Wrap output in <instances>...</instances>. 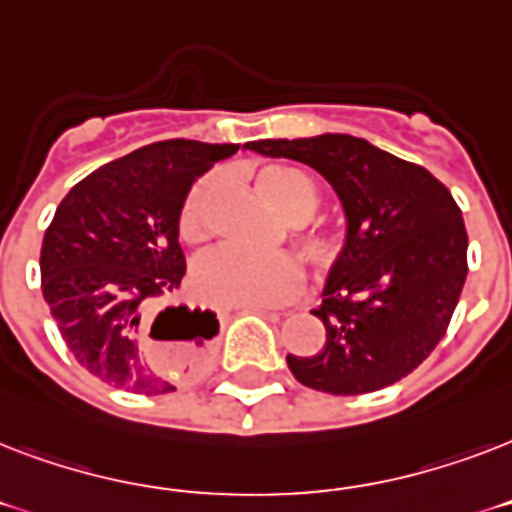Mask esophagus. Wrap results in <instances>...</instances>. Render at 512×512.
Masks as SVG:
<instances>
[{
    "mask_svg": "<svg viewBox=\"0 0 512 512\" xmlns=\"http://www.w3.org/2000/svg\"><path fill=\"white\" fill-rule=\"evenodd\" d=\"M241 311L244 313H284L287 308H281V305H244Z\"/></svg>",
    "mask_w": 512,
    "mask_h": 512,
    "instance_id": "34e87169",
    "label": "esophagus"
}]
</instances>
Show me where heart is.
I'll return each mask as SVG.
<instances>
[{"label":"heart","mask_w":512,"mask_h":512,"mask_svg":"<svg viewBox=\"0 0 512 512\" xmlns=\"http://www.w3.org/2000/svg\"><path fill=\"white\" fill-rule=\"evenodd\" d=\"M217 188L215 177H204L185 196L177 233L185 244L204 239V212ZM263 199L289 223H303L319 209V188L311 177L292 167H265L257 175ZM292 244L313 271L327 273L345 260L348 239L337 225L313 223L292 233ZM300 284V265L289 255H249L241 249H215L193 265L191 287L199 300L212 305H268L289 297Z\"/></svg>","instance_id":"b5f03b06"}]
</instances>
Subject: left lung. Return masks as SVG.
Masks as SVG:
<instances>
[{"mask_svg": "<svg viewBox=\"0 0 512 512\" xmlns=\"http://www.w3.org/2000/svg\"><path fill=\"white\" fill-rule=\"evenodd\" d=\"M244 148L319 172L348 223V252L321 292L319 353L289 372L332 396L382 390L414 372L452 321L468 276V231L452 193L425 167L353 135L252 140Z\"/></svg>", "mask_w": 512, "mask_h": 512, "instance_id": "8db88e82", "label": "left lung"}]
</instances>
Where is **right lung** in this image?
Wrapping results in <instances>:
<instances>
[{
  "mask_svg": "<svg viewBox=\"0 0 512 512\" xmlns=\"http://www.w3.org/2000/svg\"><path fill=\"white\" fill-rule=\"evenodd\" d=\"M236 151V143L159 140L103 164L55 209L39 257L42 295L76 361L108 385L146 396L175 390L146 361L140 332L156 300L183 281L177 217L193 180ZM162 316L170 332L159 340L177 342L188 364L207 361L215 313L172 305Z\"/></svg>",
  "mask_w": 512,
  "mask_h": 512,
  "instance_id": "add662e5",
  "label": "right lung"
}]
</instances>
